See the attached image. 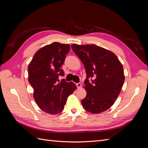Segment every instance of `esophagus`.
Returning a JSON list of instances; mask_svg holds the SVG:
<instances>
[{
    "label": "esophagus",
    "instance_id": "1",
    "mask_svg": "<svg viewBox=\"0 0 148 148\" xmlns=\"http://www.w3.org/2000/svg\"><path fill=\"white\" fill-rule=\"evenodd\" d=\"M76 85H77V88L79 89V88H82V83H78L76 84Z\"/></svg>",
    "mask_w": 148,
    "mask_h": 148
}]
</instances>
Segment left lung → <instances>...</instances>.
Instances as JSON below:
<instances>
[{
	"mask_svg": "<svg viewBox=\"0 0 148 148\" xmlns=\"http://www.w3.org/2000/svg\"><path fill=\"white\" fill-rule=\"evenodd\" d=\"M83 64L86 72L84 89L86 96L82 100L83 109L92 114L101 113L114 104L125 81L122 64L114 53L95 44L71 45ZM95 80L89 82L88 78Z\"/></svg>",
	"mask_w": 148,
	"mask_h": 148,
	"instance_id": "left-lung-1",
	"label": "left lung"
}]
</instances>
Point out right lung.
<instances>
[{
  "label": "right lung",
  "instance_id": "add662e5",
  "mask_svg": "<svg viewBox=\"0 0 148 148\" xmlns=\"http://www.w3.org/2000/svg\"><path fill=\"white\" fill-rule=\"evenodd\" d=\"M69 51V44L53 42L39 49L28 65V82L34 89V101L46 113H60L67 98L77 88L73 82L58 79L64 75L60 67Z\"/></svg>",
  "mask_w": 148,
  "mask_h": 148
}]
</instances>
